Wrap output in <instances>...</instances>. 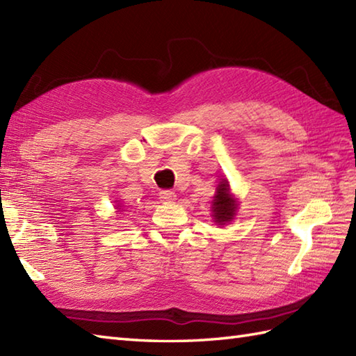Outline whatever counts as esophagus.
<instances>
[{
    "label": "esophagus",
    "instance_id": "1",
    "mask_svg": "<svg viewBox=\"0 0 356 356\" xmlns=\"http://www.w3.org/2000/svg\"><path fill=\"white\" fill-rule=\"evenodd\" d=\"M159 197H161L162 202H172V200H176V194L170 190H163L159 193Z\"/></svg>",
    "mask_w": 356,
    "mask_h": 356
}]
</instances>
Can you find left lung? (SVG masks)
<instances>
[{"label": "left lung", "instance_id": "obj_1", "mask_svg": "<svg viewBox=\"0 0 356 356\" xmlns=\"http://www.w3.org/2000/svg\"><path fill=\"white\" fill-rule=\"evenodd\" d=\"M237 200L232 197V194L229 193V184L228 180H222L217 186V191L213 200V207H211V211H213V217L214 222L218 225H225L232 222V218L236 217L237 213Z\"/></svg>", "mask_w": 356, "mask_h": 356}]
</instances>
